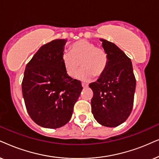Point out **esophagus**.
Returning a JSON list of instances; mask_svg holds the SVG:
<instances>
[{"label":"esophagus","mask_w":159,"mask_h":159,"mask_svg":"<svg viewBox=\"0 0 159 159\" xmlns=\"http://www.w3.org/2000/svg\"><path fill=\"white\" fill-rule=\"evenodd\" d=\"M88 84H86V83H82V86H83V88L84 89H85V88H87L88 87Z\"/></svg>","instance_id":"34e87169"}]
</instances>
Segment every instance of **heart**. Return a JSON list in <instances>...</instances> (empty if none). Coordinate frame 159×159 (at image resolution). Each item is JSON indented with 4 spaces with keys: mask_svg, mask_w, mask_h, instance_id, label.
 I'll use <instances>...</instances> for the list:
<instances>
[{
    "mask_svg": "<svg viewBox=\"0 0 159 159\" xmlns=\"http://www.w3.org/2000/svg\"><path fill=\"white\" fill-rule=\"evenodd\" d=\"M62 62L65 73L74 78L80 67L82 68L78 78L89 81L93 76L100 77L105 73L108 64V56L102 48L86 40H80L70 46V52L62 54Z\"/></svg>",
    "mask_w": 159,
    "mask_h": 159,
    "instance_id": "1",
    "label": "heart"
}]
</instances>
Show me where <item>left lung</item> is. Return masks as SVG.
I'll return each instance as SVG.
<instances>
[{
	"mask_svg": "<svg viewBox=\"0 0 159 159\" xmlns=\"http://www.w3.org/2000/svg\"><path fill=\"white\" fill-rule=\"evenodd\" d=\"M102 47L108 56L105 73L89 84L93 91L92 113L97 121L116 127L129 116L134 104L136 79L131 60L116 44L104 39Z\"/></svg>",
	"mask_w": 159,
	"mask_h": 159,
	"instance_id": "left-lung-1",
	"label": "left lung"
}]
</instances>
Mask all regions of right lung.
<instances>
[{
  "label": "right lung",
  "mask_w": 159,
  "mask_h": 159,
  "mask_svg": "<svg viewBox=\"0 0 159 159\" xmlns=\"http://www.w3.org/2000/svg\"><path fill=\"white\" fill-rule=\"evenodd\" d=\"M67 40L44 44L25 67L22 83L25 106L32 120L42 127L57 129L70 120L83 87L65 73L62 54Z\"/></svg>",
  "instance_id": "1"
}]
</instances>
